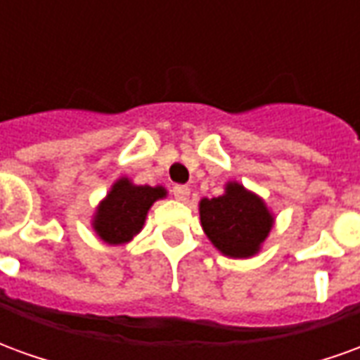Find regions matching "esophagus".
<instances>
[{"label":"esophagus","instance_id":"obj_1","mask_svg":"<svg viewBox=\"0 0 360 360\" xmlns=\"http://www.w3.org/2000/svg\"><path fill=\"white\" fill-rule=\"evenodd\" d=\"M188 195H191V188H188L187 185H175V187H173V196H175L177 200H181V202L188 200Z\"/></svg>","mask_w":360,"mask_h":360}]
</instances>
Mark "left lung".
I'll list each match as a JSON object with an SVG mask.
<instances>
[{
  "mask_svg": "<svg viewBox=\"0 0 360 360\" xmlns=\"http://www.w3.org/2000/svg\"><path fill=\"white\" fill-rule=\"evenodd\" d=\"M198 210L206 237L229 258L255 257L274 226L264 200L237 181H229L221 196L202 198Z\"/></svg>",
  "mask_w": 360,
  "mask_h": 360,
  "instance_id": "obj_1",
  "label": "left lung"
}]
</instances>
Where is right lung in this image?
<instances>
[{
  "instance_id": "right-lung-1",
  "label": "right lung",
  "mask_w": 360,
  "mask_h": 360,
  "mask_svg": "<svg viewBox=\"0 0 360 360\" xmlns=\"http://www.w3.org/2000/svg\"><path fill=\"white\" fill-rule=\"evenodd\" d=\"M165 195L167 191L160 185H134L131 179L121 177L96 208L92 219L96 235L108 245H125L141 233L150 206Z\"/></svg>"
}]
</instances>
